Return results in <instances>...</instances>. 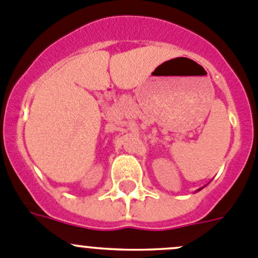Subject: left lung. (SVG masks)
Listing matches in <instances>:
<instances>
[{
	"label": "left lung",
	"mask_w": 258,
	"mask_h": 258,
	"mask_svg": "<svg viewBox=\"0 0 258 258\" xmlns=\"http://www.w3.org/2000/svg\"><path fill=\"white\" fill-rule=\"evenodd\" d=\"M202 188H204V187H202ZM200 189H201V188H200ZM200 189H197V191H200Z\"/></svg>",
	"instance_id": "1"
}]
</instances>
